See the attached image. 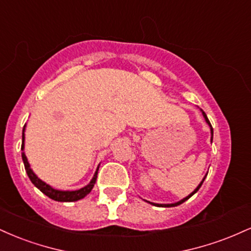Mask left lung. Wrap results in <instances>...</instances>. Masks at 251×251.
Here are the masks:
<instances>
[{"label":"left lung","mask_w":251,"mask_h":251,"mask_svg":"<svg viewBox=\"0 0 251 251\" xmlns=\"http://www.w3.org/2000/svg\"><path fill=\"white\" fill-rule=\"evenodd\" d=\"M203 116H204V118H205V122H206V123H208V124H209V125H210V128H211V142H212V135H214V129H212V126H211V124H210V122H209L208 117H206L205 112H203ZM205 177H206V176H205ZM205 177H204V178H203V180H201V184H200V185H198V186H197V189H196V190H195V191H194V192H192V194H190V195L188 196V197H185V198H184V200H181V201H177V203H174V204H155V203H151V204H153V205H157V206H168V208H171V206H177V205H179V204H181V203H184V201H188V200H189V198H190V197H191V196H192V195H195V194H196V192H197V191H198V190H200V188H201V184H203V181H204V179H205ZM149 203H150V201H149Z\"/></svg>","instance_id":"1"}]
</instances>
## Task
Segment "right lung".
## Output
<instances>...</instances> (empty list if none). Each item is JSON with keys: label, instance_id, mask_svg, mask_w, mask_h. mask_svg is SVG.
Wrapping results in <instances>:
<instances>
[{"label": "right lung", "instance_id": "add662e5", "mask_svg": "<svg viewBox=\"0 0 251 251\" xmlns=\"http://www.w3.org/2000/svg\"><path fill=\"white\" fill-rule=\"evenodd\" d=\"M24 132H25V128H24ZM24 148H25V133L22 134L21 149L24 150ZM22 160H24L25 172H27L28 177H29L31 183H33L34 185H35L36 188L39 189L41 192H43V194H45L46 196H48V197L51 198V200L57 201H75L81 200V198L85 197V196H87L89 192H91V190L93 189L94 184H96V181H97L98 170H97L96 175H94L93 179H92L91 183H89L88 185H86L85 188H82L80 190H75V191H60V190L53 189L51 186L48 185V184H46L45 181H42L41 179H40V178L36 177V175L34 174L33 170L30 169L29 163H28L27 157H25V152L22 153Z\"/></svg>", "mask_w": 251, "mask_h": 251}]
</instances>
